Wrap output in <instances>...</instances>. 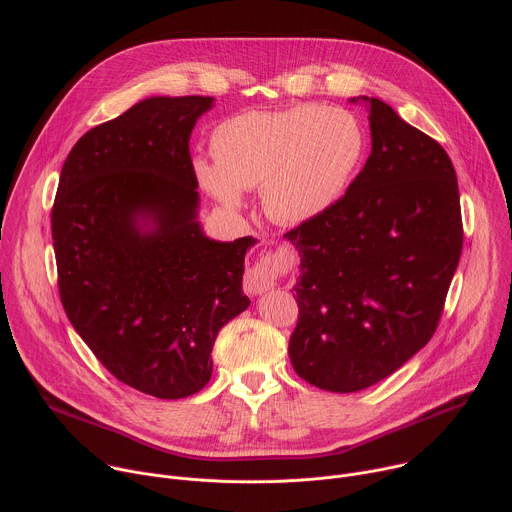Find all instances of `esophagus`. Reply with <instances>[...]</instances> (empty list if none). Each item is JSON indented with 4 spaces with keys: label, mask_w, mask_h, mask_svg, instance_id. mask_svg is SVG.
<instances>
[{
    "label": "esophagus",
    "mask_w": 512,
    "mask_h": 512,
    "mask_svg": "<svg viewBox=\"0 0 512 512\" xmlns=\"http://www.w3.org/2000/svg\"><path fill=\"white\" fill-rule=\"evenodd\" d=\"M275 283H277V275L271 271V259L269 257H265L257 265L249 267L247 273H245V279H243L245 289L249 291V294H255V296L265 294V291L275 287Z\"/></svg>",
    "instance_id": "34e87169"
}]
</instances>
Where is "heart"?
Masks as SVG:
<instances>
[{
    "label": "heart",
    "instance_id": "b5f03b06",
    "mask_svg": "<svg viewBox=\"0 0 512 512\" xmlns=\"http://www.w3.org/2000/svg\"><path fill=\"white\" fill-rule=\"evenodd\" d=\"M212 145L216 160L194 162L208 194L227 208H239L243 188L263 186L273 218L304 223L342 198L367 150V137L350 111L300 105L233 117L214 131Z\"/></svg>",
    "mask_w": 512,
    "mask_h": 512
}]
</instances>
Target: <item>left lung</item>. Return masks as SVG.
<instances>
[{
  "label": "left lung",
  "mask_w": 512,
  "mask_h": 512,
  "mask_svg": "<svg viewBox=\"0 0 512 512\" xmlns=\"http://www.w3.org/2000/svg\"><path fill=\"white\" fill-rule=\"evenodd\" d=\"M362 101L367 164L332 208L285 233L300 253L289 358L304 381L332 393L387 379L429 342L464 241L446 150L381 99Z\"/></svg>",
  "instance_id": "left-lung-1"
}]
</instances>
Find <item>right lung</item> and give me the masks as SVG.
I'll return each mask as SVG.
<instances>
[{
	"instance_id": "right-lung-1",
	"label": "right lung",
	"mask_w": 512,
	"mask_h": 512,
	"mask_svg": "<svg viewBox=\"0 0 512 512\" xmlns=\"http://www.w3.org/2000/svg\"><path fill=\"white\" fill-rule=\"evenodd\" d=\"M212 97H152L87 131L52 206L62 308L103 367L145 395L182 399L212 375L218 330L249 308L243 237H204L190 158Z\"/></svg>"
}]
</instances>
